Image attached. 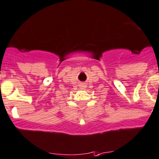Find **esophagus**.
<instances>
[{"label": "esophagus", "instance_id": "34e87169", "mask_svg": "<svg viewBox=\"0 0 159 159\" xmlns=\"http://www.w3.org/2000/svg\"><path fill=\"white\" fill-rule=\"evenodd\" d=\"M81 88H85V87H86L85 84H81Z\"/></svg>", "mask_w": 159, "mask_h": 159}]
</instances>
